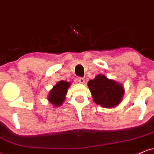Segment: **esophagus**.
<instances>
[{
  "label": "esophagus",
  "mask_w": 154,
  "mask_h": 154,
  "mask_svg": "<svg viewBox=\"0 0 154 154\" xmlns=\"http://www.w3.org/2000/svg\"><path fill=\"white\" fill-rule=\"evenodd\" d=\"M77 81L79 82L80 84H84L85 83V80H84V78H81V77H79L77 79Z\"/></svg>",
  "instance_id": "obj_1"
}]
</instances>
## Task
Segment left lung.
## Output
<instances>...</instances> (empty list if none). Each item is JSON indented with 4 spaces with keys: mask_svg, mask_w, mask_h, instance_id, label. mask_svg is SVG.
Wrapping results in <instances>:
<instances>
[{
    "mask_svg": "<svg viewBox=\"0 0 154 154\" xmlns=\"http://www.w3.org/2000/svg\"><path fill=\"white\" fill-rule=\"evenodd\" d=\"M87 85L93 101L106 109L114 108L120 104L125 92L123 84L108 79L103 74L89 81Z\"/></svg>",
    "mask_w": 154,
    "mask_h": 154,
    "instance_id": "1",
    "label": "left lung"
}]
</instances>
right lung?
Wrapping results in <instances>:
<instances>
[{"label":"right lung","mask_w":154,"mask_h":154,"mask_svg":"<svg viewBox=\"0 0 154 154\" xmlns=\"http://www.w3.org/2000/svg\"><path fill=\"white\" fill-rule=\"evenodd\" d=\"M71 84L65 81H59L51 89L48 96V100L54 106H60L63 104L66 98L67 90Z\"/></svg>","instance_id":"obj_1"}]
</instances>
